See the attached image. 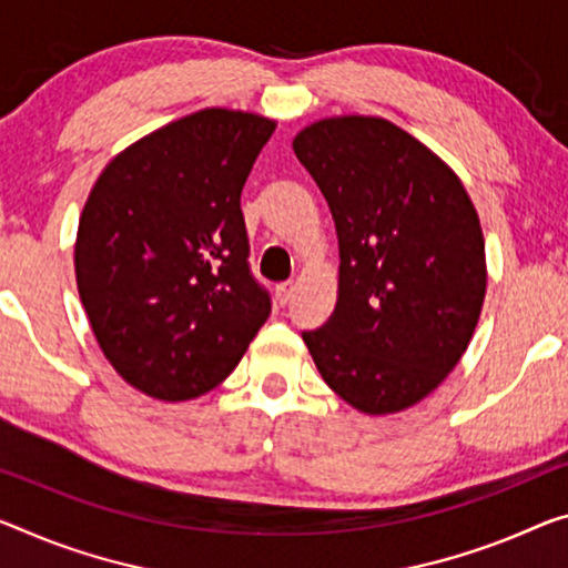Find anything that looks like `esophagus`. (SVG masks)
Masks as SVG:
<instances>
[{
	"mask_svg": "<svg viewBox=\"0 0 568 568\" xmlns=\"http://www.w3.org/2000/svg\"><path fill=\"white\" fill-rule=\"evenodd\" d=\"M292 292H294V284L292 282H282V284H276V290H274V294H276V302L282 304H290V300H292Z\"/></svg>",
	"mask_w": 568,
	"mask_h": 568,
	"instance_id": "esophagus-1",
	"label": "esophagus"
}]
</instances>
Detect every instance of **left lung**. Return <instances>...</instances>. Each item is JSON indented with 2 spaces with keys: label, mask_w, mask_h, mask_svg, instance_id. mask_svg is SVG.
I'll return each mask as SVG.
<instances>
[{
  "label": "left lung",
  "mask_w": 568,
  "mask_h": 568,
  "mask_svg": "<svg viewBox=\"0 0 568 568\" xmlns=\"http://www.w3.org/2000/svg\"><path fill=\"white\" fill-rule=\"evenodd\" d=\"M294 154L325 195L339 243L335 312L302 339L357 412H404L455 371L483 310L473 200L439 156L386 119H322L294 136Z\"/></svg>",
  "instance_id": "1"
}]
</instances>
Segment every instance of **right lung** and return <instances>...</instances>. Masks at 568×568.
Here are the masks:
<instances>
[{"instance_id": "right-lung-1", "label": "right lung", "mask_w": 568, "mask_h": 568, "mask_svg": "<svg viewBox=\"0 0 568 568\" xmlns=\"http://www.w3.org/2000/svg\"><path fill=\"white\" fill-rule=\"evenodd\" d=\"M274 129L246 111L190 113L113 156L85 200L78 294L106 361L146 396L207 394L272 314L241 190Z\"/></svg>"}]
</instances>
